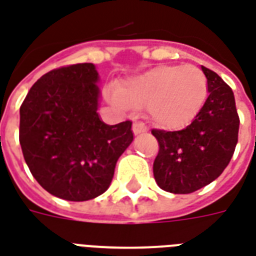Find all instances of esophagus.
<instances>
[{"label": "esophagus", "instance_id": "34e87169", "mask_svg": "<svg viewBox=\"0 0 256 256\" xmlns=\"http://www.w3.org/2000/svg\"><path fill=\"white\" fill-rule=\"evenodd\" d=\"M144 132H146V128L144 126V123H141V122L133 123V133L136 134V136L144 133Z\"/></svg>", "mask_w": 256, "mask_h": 256}]
</instances>
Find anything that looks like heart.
<instances>
[{
  "mask_svg": "<svg viewBox=\"0 0 256 256\" xmlns=\"http://www.w3.org/2000/svg\"><path fill=\"white\" fill-rule=\"evenodd\" d=\"M208 98V78L194 65H162L136 76L111 100L123 108H141L154 124L168 130L187 126L196 118Z\"/></svg>",
  "mask_w": 256,
  "mask_h": 256,
  "instance_id": "1",
  "label": "heart"
}]
</instances>
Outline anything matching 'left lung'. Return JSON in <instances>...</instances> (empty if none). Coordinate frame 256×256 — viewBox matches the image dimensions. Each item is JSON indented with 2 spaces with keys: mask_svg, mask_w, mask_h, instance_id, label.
Listing matches in <instances>:
<instances>
[{
  "mask_svg": "<svg viewBox=\"0 0 256 256\" xmlns=\"http://www.w3.org/2000/svg\"><path fill=\"white\" fill-rule=\"evenodd\" d=\"M200 69L209 96L196 119L179 132L152 130L160 145L153 175L158 187L172 194H190L216 180L238 144L240 120L234 92L217 73Z\"/></svg>",
  "mask_w": 256,
  "mask_h": 256,
  "instance_id": "left-lung-1",
  "label": "left lung"
}]
</instances>
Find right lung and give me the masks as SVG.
Returning a JSON list of instances; mask_svg holds the SVG:
<instances>
[{"label": "right lung", "instance_id": "1", "mask_svg": "<svg viewBox=\"0 0 256 256\" xmlns=\"http://www.w3.org/2000/svg\"><path fill=\"white\" fill-rule=\"evenodd\" d=\"M100 76L94 64L51 70L20 107V145L32 176L66 200H94L111 184L118 158L133 142L132 122L99 116Z\"/></svg>", "mask_w": 256, "mask_h": 256}]
</instances>
